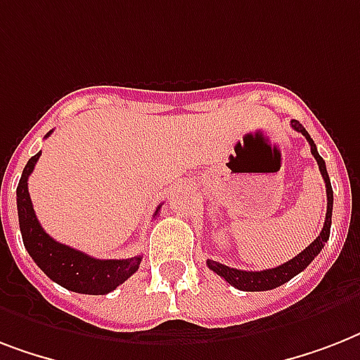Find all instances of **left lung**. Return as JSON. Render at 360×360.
Here are the masks:
<instances>
[{
    "label": "left lung",
    "instance_id": "left-lung-1",
    "mask_svg": "<svg viewBox=\"0 0 360 360\" xmlns=\"http://www.w3.org/2000/svg\"><path fill=\"white\" fill-rule=\"evenodd\" d=\"M291 127L297 130V132H301L304 138L310 143V151H312L314 158H316V162L319 166V172H321V177L325 181V188H327V214H325V224L323 230L319 233L314 243H310V246H307L304 250L299 252L293 259L290 262L282 263L278 267L273 269H265V271H240V269H233L228 267V265H222L219 262H213V259H207V267L217 273L219 276L231 284L233 288L240 291H267V290H274V288H278V285L285 284V282H290L295 274H299L301 271L312 263V259L318 256L323 245L327 243L330 236V219H333V186H330V179L329 174H327V166H325V160L319 157L318 149H316V143L310 138V134L307 132V129L302 127L299 121H291Z\"/></svg>",
    "mask_w": 360,
    "mask_h": 360
}]
</instances>
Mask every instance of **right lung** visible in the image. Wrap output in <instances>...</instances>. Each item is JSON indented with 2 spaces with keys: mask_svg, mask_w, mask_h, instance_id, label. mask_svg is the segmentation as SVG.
Wrapping results in <instances>:
<instances>
[{
  "mask_svg": "<svg viewBox=\"0 0 360 360\" xmlns=\"http://www.w3.org/2000/svg\"><path fill=\"white\" fill-rule=\"evenodd\" d=\"M50 134L52 130L48 132L46 138ZM39 157L41 151L27 160L16 188L18 222L25 250L30 252V256L41 267L42 273L48 278H52L56 284L63 285L65 290L86 293V295H106L138 271L141 256L129 257V259H97L87 256L86 252L70 248L48 236L42 230L41 222L37 220L27 191V179Z\"/></svg>",
  "mask_w": 360,
  "mask_h": 360,
  "instance_id": "obj_1",
  "label": "right lung"
}]
</instances>
